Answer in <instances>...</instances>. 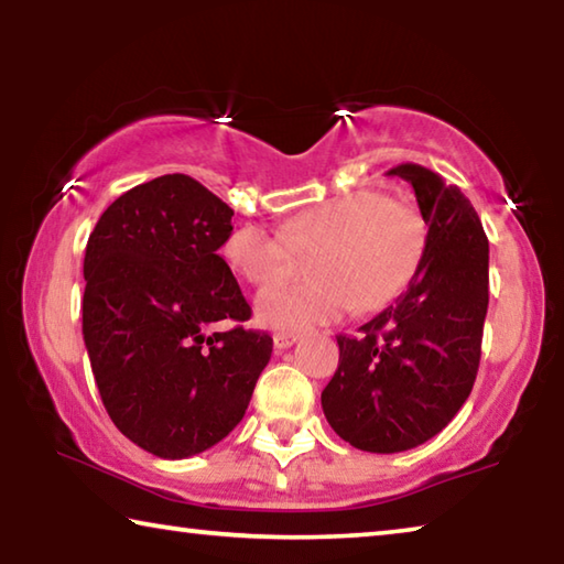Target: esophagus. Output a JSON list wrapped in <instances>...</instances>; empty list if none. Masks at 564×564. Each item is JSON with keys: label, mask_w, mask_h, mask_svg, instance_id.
Here are the masks:
<instances>
[{"label": "esophagus", "mask_w": 564, "mask_h": 564, "mask_svg": "<svg viewBox=\"0 0 564 564\" xmlns=\"http://www.w3.org/2000/svg\"><path fill=\"white\" fill-rule=\"evenodd\" d=\"M299 333H275L273 336V346L279 348V350H285V348H291L293 343H299Z\"/></svg>", "instance_id": "esophagus-1"}]
</instances>
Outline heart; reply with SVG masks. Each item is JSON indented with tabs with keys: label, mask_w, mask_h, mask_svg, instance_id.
Returning <instances> with one entry per match:
<instances>
[{
	"label": "heart",
	"mask_w": 564,
	"mask_h": 564,
	"mask_svg": "<svg viewBox=\"0 0 564 564\" xmlns=\"http://www.w3.org/2000/svg\"><path fill=\"white\" fill-rule=\"evenodd\" d=\"M417 208L376 188L328 198L283 221L281 231L259 224L234 228L224 241L231 271L269 285L293 269L295 253H313L311 281L275 283L256 299V318L279 330H305L350 308L373 313L408 289L425 251Z\"/></svg>",
	"instance_id": "1"
}]
</instances>
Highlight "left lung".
Here are the masks:
<instances>
[{
  "mask_svg": "<svg viewBox=\"0 0 564 564\" xmlns=\"http://www.w3.org/2000/svg\"><path fill=\"white\" fill-rule=\"evenodd\" d=\"M390 174L415 191L423 259L358 336H338V370L321 393L333 431L366 453L410 451L451 423L473 390L488 313V236L473 204L425 166Z\"/></svg>",
  "mask_w": 564,
  "mask_h": 564,
  "instance_id": "left-lung-1",
  "label": "left lung"
}]
</instances>
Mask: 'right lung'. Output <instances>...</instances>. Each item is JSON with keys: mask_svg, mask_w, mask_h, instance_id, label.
<instances>
[{"mask_svg": "<svg viewBox=\"0 0 564 564\" xmlns=\"http://www.w3.org/2000/svg\"><path fill=\"white\" fill-rule=\"evenodd\" d=\"M231 206L184 174L121 194L84 256L82 333L113 425L164 460L214 447L241 423L273 338L214 333L251 305L218 256Z\"/></svg>", "mask_w": 564, "mask_h": 564, "instance_id": "add662e5", "label": "right lung"}]
</instances>
